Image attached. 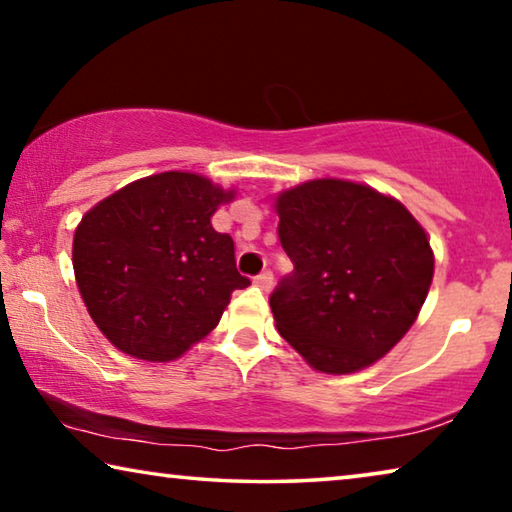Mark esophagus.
Wrapping results in <instances>:
<instances>
[{"label": "esophagus", "instance_id": "esophagus-1", "mask_svg": "<svg viewBox=\"0 0 512 512\" xmlns=\"http://www.w3.org/2000/svg\"><path fill=\"white\" fill-rule=\"evenodd\" d=\"M255 284H257V287H259V289H264V291H268V289H271V287H273V273H271V271H268V268H266V271H262V273H259V275L255 277Z\"/></svg>", "mask_w": 512, "mask_h": 512}]
</instances>
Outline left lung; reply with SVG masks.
<instances>
[{"mask_svg": "<svg viewBox=\"0 0 512 512\" xmlns=\"http://www.w3.org/2000/svg\"><path fill=\"white\" fill-rule=\"evenodd\" d=\"M275 210L293 262L268 298L282 339L332 375L384 357L429 293L433 253L422 225L395 198L334 178L289 189Z\"/></svg>", "mask_w": 512, "mask_h": 512, "instance_id": "1", "label": "left lung"}]
</instances>
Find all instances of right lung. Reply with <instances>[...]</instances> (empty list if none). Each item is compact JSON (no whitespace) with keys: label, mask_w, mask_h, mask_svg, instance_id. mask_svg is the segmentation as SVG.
Here are the masks:
<instances>
[{"label":"right lung","mask_w":512,"mask_h":512,"mask_svg":"<svg viewBox=\"0 0 512 512\" xmlns=\"http://www.w3.org/2000/svg\"><path fill=\"white\" fill-rule=\"evenodd\" d=\"M232 192L196 173L126 185L83 216L72 262L85 307L106 339L144 361H171L219 325L237 271L235 241L212 228Z\"/></svg>","instance_id":"add662e5"}]
</instances>
